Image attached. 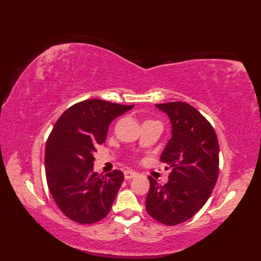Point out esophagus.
<instances>
[{
  "label": "esophagus",
  "instance_id": "obj_1",
  "mask_svg": "<svg viewBox=\"0 0 261 261\" xmlns=\"http://www.w3.org/2000/svg\"><path fill=\"white\" fill-rule=\"evenodd\" d=\"M138 176V173L134 170H125L124 171V178L125 179H131V178H135V177Z\"/></svg>",
  "mask_w": 261,
  "mask_h": 261
}]
</instances>
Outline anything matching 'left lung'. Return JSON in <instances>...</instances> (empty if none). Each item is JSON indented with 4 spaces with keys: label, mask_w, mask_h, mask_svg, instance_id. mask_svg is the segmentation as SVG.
Listing matches in <instances>:
<instances>
[{
    "label": "left lung",
    "mask_w": 261,
    "mask_h": 261,
    "mask_svg": "<svg viewBox=\"0 0 261 261\" xmlns=\"http://www.w3.org/2000/svg\"><path fill=\"white\" fill-rule=\"evenodd\" d=\"M169 116L171 139L160 160L173 170L168 182L159 185L149 177L148 214L166 225L190 220L206 203L219 176V141L213 126L185 102L156 104Z\"/></svg>",
    "instance_id": "obj_1"
}]
</instances>
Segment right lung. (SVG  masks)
Instances as JSON below:
<instances>
[{"label": "right lung", "mask_w": 261, "mask_h": 261, "mask_svg": "<svg viewBox=\"0 0 261 261\" xmlns=\"http://www.w3.org/2000/svg\"><path fill=\"white\" fill-rule=\"evenodd\" d=\"M134 105L85 99L67 109L48 137L45 168L48 188L60 211L81 224H92L110 212L124 175L93 173L94 152L107 140L109 125Z\"/></svg>", "instance_id": "obj_1"}]
</instances>
